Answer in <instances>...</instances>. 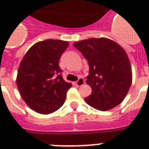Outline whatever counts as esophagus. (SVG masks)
<instances>
[{"instance_id": "1", "label": "esophagus", "mask_w": 149, "mask_h": 149, "mask_svg": "<svg viewBox=\"0 0 149 149\" xmlns=\"http://www.w3.org/2000/svg\"><path fill=\"white\" fill-rule=\"evenodd\" d=\"M84 84V80L82 77H79V79L75 82V85L77 86H81Z\"/></svg>"}]
</instances>
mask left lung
Here are the masks:
<instances>
[{
    "mask_svg": "<svg viewBox=\"0 0 149 149\" xmlns=\"http://www.w3.org/2000/svg\"><path fill=\"white\" fill-rule=\"evenodd\" d=\"M88 61L86 84L92 94L85 98L91 107L101 111L122 103L132 83V70L125 51L111 39L92 38L74 43Z\"/></svg>",
    "mask_w": 149,
    "mask_h": 149,
    "instance_id": "8db88e82",
    "label": "left lung"
}]
</instances>
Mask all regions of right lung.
I'll return each mask as SVG.
<instances>
[{
  "label": "right lung",
  "mask_w": 149,
  "mask_h": 149,
  "mask_svg": "<svg viewBox=\"0 0 149 149\" xmlns=\"http://www.w3.org/2000/svg\"><path fill=\"white\" fill-rule=\"evenodd\" d=\"M66 41L47 39L36 43L22 59L17 74V86L30 108L49 114L64 104L72 85L65 82L59 65L61 55L68 48Z\"/></svg>",
  "instance_id": "right-lung-1"
}]
</instances>
